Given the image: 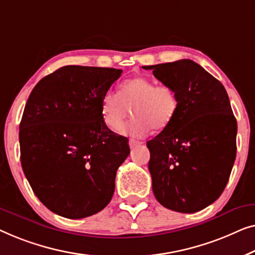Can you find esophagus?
Instances as JSON below:
<instances>
[{"label": "esophagus", "instance_id": "esophagus-1", "mask_svg": "<svg viewBox=\"0 0 255 255\" xmlns=\"http://www.w3.org/2000/svg\"><path fill=\"white\" fill-rule=\"evenodd\" d=\"M141 144V142L138 141H135V139H129V146H130V149H134L136 146H138Z\"/></svg>", "mask_w": 255, "mask_h": 255}]
</instances>
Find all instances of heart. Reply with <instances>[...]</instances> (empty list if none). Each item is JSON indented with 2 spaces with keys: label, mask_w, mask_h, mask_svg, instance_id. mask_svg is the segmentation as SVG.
Listing matches in <instances>:
<instances>
[{
  "label": "heart",
  "mask_w": 255,
  "mask_h": 255,
  "mask_svg": "<svg viewBox=\"0 0 255 255\" xmlns=\"http://www.w3.org/2000/svg\"><path fill=\"white\" fill-rule=\"evenodd\" d=\"M179 100L175 91L165 84L156 85L148 77L137 76L124 81L119 93L107 91L102 97L100 111L104 124L112 130H119L132 110L134 118L120 132L134 137H144L153 128L163 130L173 121Z\"/></svg>",
  "instance_id": "b5f03b06"
}]
</instances>
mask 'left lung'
<instances>
[{"mask_svg": "<svg viewBox=\"0 0 255 255\" xmlns=\"http://www.w3.org/2000/svg\"><path fill=\"white\" fill-rule=\"evenodd\" d=\"M175 91L178 112L146 142L157 201L179 213H196L223 193L236 159L237 121L225 88L192 60L143 66Z\"/></svg>", "mask_w": 255, "mask_h": 255, "instance_id": "1", "label": "left lung"}]
</instances>
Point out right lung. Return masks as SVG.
<instances>
[{
	"label": "right lung",
	"mask_w": 255,
	"mask_h": 255,
	"mask_svg": "<svg viewBox=\"0 0 255 255\" xmlns=\"http://www.w3.org/2000/svg\"><path fill=\"white\" fill-rule=\"evenodd\" d=\"M123 70L66 66L35 85L19 125L20 163L37 198L77 220L112 199L128 139L104 124L100 103Z\"/></svg>",
	"instance_id": "1"
}]
</instances>
